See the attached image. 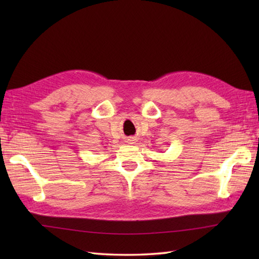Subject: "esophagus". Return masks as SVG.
Masks as SVG:
<instances>
[{
	"label": "esophagus",
	"mask_w": 259,
	"mask_h": 259,
	"mask_svg": "<svg viewBox=\"0 0 259 259\" xmlns=\"http://www.w3.org/2000/svg\"><path fill=\"white\" fill-rule=\"evenodd\" d=\"M128 140H129L130 144H134V142L136 141V138H135V137H130V138H129Z\"/></svg>",
	"instance_id": "esophagus-1"
}]
</instances>
